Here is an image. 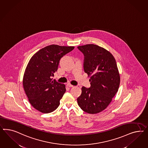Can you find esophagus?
Returning <instances> with one entry per match:
<instances>
[{"label":"esophagus","instance_id":"1","mask_svg":"<svg viewBox=\"0 0 148 148\" xmlns=\"http://www.w3.org/2000/svg\"><path fill=\"white\" fill-rule=\"evenodd\" d=\"M67 86L69 87H73L74 86L71 85L70 83H68V84H67Z\"/></svg>","mask_w":148,"mask_h":148}]
</instances>
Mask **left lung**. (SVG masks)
Masks as SVG:
<instances>
[{"instance_id":"1","label":"left lung","mask_w":148,"mask_h":148,"mask_svg":"<svg viewBox=\"0 0 148 148\" xmlns=\"http://www.w3.org/2000/svg\"><path fill=\"white\" fill-rule=\"evenodd\" d=\"M84 55V68L90 77V87H82L77 103L85 112L96 114L108 107L120 85L116 61L110 52L97 45L77 47Z\"/></svg>"}]
</instances>
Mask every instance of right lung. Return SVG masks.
Listing matches in <instances>:
<instances>
[{
	"label": "right lung",
	"instance_id": "right-lung-1",
	"mask_svg": "<svg viewBox=\"0 0 148 148\" xmlns=\"http://www.w3.org/2000/svg\"><path fill=\"white\" fill-rule=\"evenodd\" d=\"M74 47L52 45L34 54L27 65L23 85L29 101L33 108L43 113L55 111L66 92V86L53 80L60 60Z\"/></svg>",
	"mask_w": 148,
	"mask_h": 148
}]
</instances>
